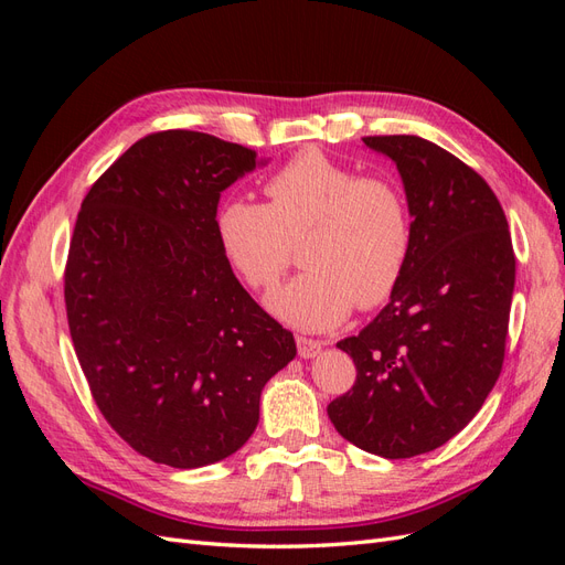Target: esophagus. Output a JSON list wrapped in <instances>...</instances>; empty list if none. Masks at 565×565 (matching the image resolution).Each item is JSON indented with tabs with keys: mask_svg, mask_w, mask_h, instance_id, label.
I'll use <instances>...</instances> for the list:
<instances>
[{
	"mask_svg": "<svg viewBox=\"0 0 565 565\" xmlns=\"http://www.w3.org/2000/svg\"><path fill=\"white\" fill-rule=\"evenodd\" d=\"M322 349V341L309 339V337H297V351L301 358H316Z\"/></svg>",
	"mask_w": 565,
	"mask_h": 565,
	"instance_id": "obj_1",
	"label": "esophagus"
}]
</instances>
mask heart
Instances as JSON below:
<instances>
[{"instance_id":"b5f03b06","label":"heart","mask_w":565,"mask_h":565,"mask_svg":"<svg viewBox=\"0 0 565 565\" xmlns=\"http://www.w3.org/2000/svg\"><path fill=\"white\" fill-rule=\"evenodd\" d=\"M268 204L233 198L221 204L216 233L241 278L270 292L301 243L306 268L270 311L301 330L344 322L353 306L377 309L391 299L413 249V216L403 188L386 177H361L318 148L285 162L266 185Z\"/></svg>"}]
</instances>
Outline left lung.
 I'll use <instances>...</instances> for the list:
<instances>
[{
  "instance_id": "8db88e82",
  "label": "left lung",
  "mask_w": 565,
  "mask_h": 565,
  "mask_svg": "<svg viewBox=\"0 0 565 565\" xmlns=\"http://www.w3.org/2000/svg\"><path fill=\"white\" fill-rule=\"evenodd\" d=\"M396 162L413 249L391 301L339 341L355 384L328 405L334 429L386 459L431 452L473 419L498 382L516 259L498 195L419 136H365Z\"/></svg>"
}]
</instances>
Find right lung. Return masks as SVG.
I'll return each instance as SVG.
<instances>
[{
	"mask_svg": "<svg viewBox=\"0 0 565 565\" xmlns=\"http://www.w3.org/2000/svg\"><path fill=\"white\" fill-rule=\"evenodd\" d=\"M252 148L188 129L143 136L82 200L63 292L100 415L139 455L195 469L243 448L295 337L237 282L216 233L221 191Z\"/></svg>",
	"mask_w": 565,
	"mask_h": 565,
	"instance_id": "add662e5",
	"label": "right lung"
}]
</instances>
